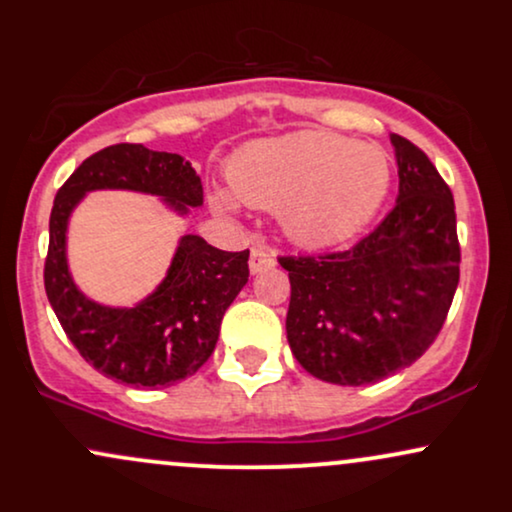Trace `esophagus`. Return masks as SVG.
Instances as JSON below:
<instances>
[{"label":"esophagus","mask_w":512,"mask_h":512,"mask_svg":"<svg viewBox=\"0 0 512 512\" xmlns=\"http://www.w3.org/2000/svg\"><path fill=\"white\" fill-rule=\"evenodd\" d=\"M269 264H274L272 252L264 248V245H255V248L250 250V272L252 274L262 272V269L269 267Z\"/></svg>","instance_id":"esophagus-1"}]
</instances>
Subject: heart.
I'll use <instances>...</instances> for the list:
<instances>
[{
  "instance_id": "b5f03b06",
  "label": "heart",
  "mask_w": 512,
  "mask_h": 512,
  "mask_svg": "<svg viewBox=\"0 0 512 512\" xmlns=\"http://www.w3.org/2000/svg\"><path fill=\"white\" fill-rule=\"evenodd\" d=\"M228 190H211V207L238 214L241 202L279 209L281 231L305 248L344 243L378 214L392 187V161L383 146L344 134L303 129L257 139L228 166Z\"/></svg>"
}]
</instances>
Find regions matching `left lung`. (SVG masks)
Masks as SVG:
<instances>
[{
    "instance_id": "left-lung-1",
    "label": "left lung",
    "mask_w": 512,
    "mask_h": 512,
    "mask_svg": "<svg viewBox=\"0 0 512 512\" xmlns=\"http://www.w3.org/2000/svg\"><path fill=\"white\" fill-rule=\"evenodd\" d=\"M390 142L399 195L383 223L349 250L279 260L293 356L332 385H370L411 366L438 337L460 281L450 187L419 146L399 134Z\"/></svg>"
}]
</instances>
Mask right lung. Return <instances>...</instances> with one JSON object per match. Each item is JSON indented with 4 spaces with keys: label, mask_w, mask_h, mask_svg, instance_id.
<instances>
[{
    "label": "right lung",
    "mask_w": 512,
    "mask_h": 512,
    "mask_svg": "<svg viewBox=\"0 0 512 512\" xmlns=\"http://www.w3.org/2000/svg\"><path fill=\"white\" fill-rule=\"evenodd\" d=\"M127 190L158 197L178 216L202 207V180L180 154L115 144L88 156L57 192L50 214L45 293L86 363L134 387H170L195 375L219 342L223 313L248 284L250 252H226L202 236L178 240L161 284L132 308L88 298L67 260L72 211L88 192Z\"/></svg>",
    "instance_id": "1"
}]
</instances>
